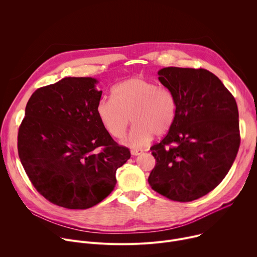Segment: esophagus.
I'll return each mask as SVG.
<instances>
[{"mask_svg": "<svg viewBox=\"0 0 257 257\" xmlns=\"http://www.w3.org/2000/svg\"><path fill=\"white\" fill-rule=\"evenodd\" d=\"M142 153H143L142 150H132V151H131V155H132V156H135V157L142 155Z\"/></svg>", "mask_w": 257, "mask_h": 257, "instance_id": "34e87169", "label": "esophagus"}]
</instances>
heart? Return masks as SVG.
<instances>
[{
  "label": "heart",
  "instance_id": "heart-1",
  "mask_svg": "<svg viewBox=\"0 0 257 257\" xmlns=\"http://www.w3.org/2000/svg\"><path fill=\"white\" fill-rule=\"evenodd\" d=\"M176 109L175 96L168 88L142 77H131L114 86L112 98L101 97L95 113L105 131L118 139L125 135L130 121L134 122L124 142L138 149L155 133L164 135L171 129Z\"/></svg>",
  "mask_w": 257,
  "mask_h": 257
}]
</instances>
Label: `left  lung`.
<instances>
[{
  "mask_svg": "<svg viewBox=\"0 0 257 257\" xmlns=\"http://www.w3.org/2000/svg\"><path fill=\"white\" fill-rule=\"evenodd\" d=\"M158 74L174 94L177 109L167 136L151 149L157 164L149 183L171 200L192 201L213 190L236 159L238 106L223 82L205 69L167 67ZM170 144L174 146L166 149Z\"/></svg>",
  "mask_w": 257,
  "mask_h": 257,
  "instance_id": "1",
  "label": "left lung"
}]
</instances>
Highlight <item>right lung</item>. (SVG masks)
Segmentation results:
<instances>
[{
  "label": "right lung",
  "mask_w": 257,
  "mask_h": 257,
  "mask_svg": "<svg viewBox=\"0 0 257 257\" xmlns=\"http://www.w3.org/2000/svg\"><path fill=\"white\" fill-rule=\"evenodd\" d=\"M97 83L65 77L36 89L19 128L18 155L32 185L65 208L86 209L103 200L116 186L117 169L131 157L96 116Z\"/></svg>",
  "instance_id": "1"
}]
</instances>
